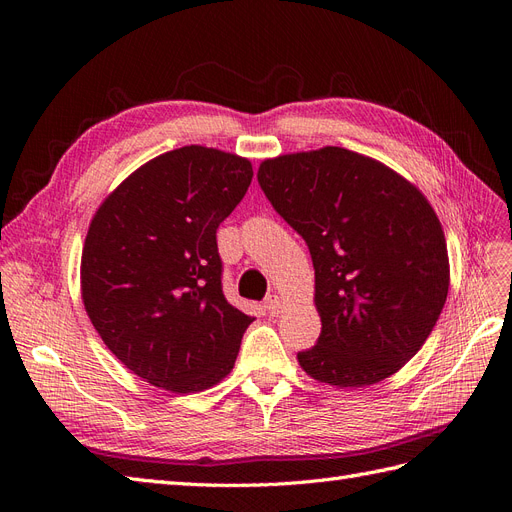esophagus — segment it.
I'll list each match as a JSON object with an SVG mask.
<instances>
[{
    "label": "esophagus",
    "mask_w": 512,
    "mask_h": 512,
    "mask_svg": "<svg viewBox=\"0 0 512 512\" xmlns=\"http://www.w3.org/2000/svg\"><path fill=\"white\" fill-rule=\"evenodd\" d=\"M265 309L269 316H277L282 312V299L277 297V294H271V297H267V301H265Z\"/></svg>",
    "instance_id": "1"
}]
</instances>
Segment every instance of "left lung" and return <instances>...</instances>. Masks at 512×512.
Segmentation results:
<instances>
[{"instance_id":"obj_1","label":"left lung","mask_w":512,"mask_h":512,"mask_svg":"<svg viewBox=\"0 0 512 512\" xmlns=\"http://www.w3.org/2000/svg\"><path fill=\"white\" fill-rule=\"evenodd\" d=\"M258 183L307 243L318 342L297 359L333 386H369L421 350L448 294L436 211L412 183L342 147L265 160Z\"/></svg>"}]
</instances>
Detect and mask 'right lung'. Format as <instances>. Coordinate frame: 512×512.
Returning <instances> with one entry per match:
<instances>
[{
  "label": "right lung",
  "instance_id": "right-lung-1",
  "mask_svg": "<svg viewBox=\"0 0 512 512\" xmlns=\"http://www.w3.org/2000/svg\"><path fill=\"white\" fill-rule=\"evenodd\" d=\"M252 177L250 160L181 147L138 168L91 220L85 309L108 350L153 386L203 391L235 365L252 316L224 297L215 232Z\"/></svg>",
  "mask_w": 512,
  "mask_h": 512
}]
</instances>
